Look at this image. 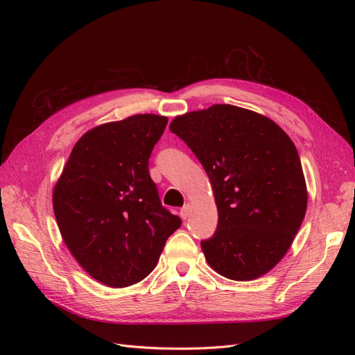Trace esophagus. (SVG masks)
Listing matches in <instances>:
<instances>
[{
    "instance_id": "1",
    "label": "esophagus",
    "mask_w": 355,
    "mask_h": 355,
    "mask_svg": "<svg viewBox=\"0 0 355 355\" xmlns=\"http://www.w3.org/2000/svg\"><path fill=\"white\" fill-rule=\"evenodd\" d=\"M189 213H191V206H189V204H187V206H184V207L180 209V218L182 219H187L189 216Z\"/></svg>"
}]
</instances>
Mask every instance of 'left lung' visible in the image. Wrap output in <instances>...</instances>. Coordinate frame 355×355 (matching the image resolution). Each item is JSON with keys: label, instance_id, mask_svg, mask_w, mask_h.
Listing matches in <instances>:
<instances>
[{"label": "left lung", "instance_id": "left-lung-1", "mask_svg": "<svg viewBox=\"0 0 355 355\" xmlns=\"http://www.w3.org/2000/svg\"><path fill=\"white\" fill-rule=\"evenodd\" d=\"M211 182L218 230L201 241L207 263L235 282L270 272L292 245L308 192L297 149L270 118L234 105L178 115L170 123Z\"/></svg>", "mask_w": 355, "mask_h": 355}]
</instances>
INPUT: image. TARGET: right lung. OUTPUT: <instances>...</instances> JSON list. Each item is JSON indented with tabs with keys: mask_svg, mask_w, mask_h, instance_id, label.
I'll use <instances>...</instances> for the list:
<instances>
[{
	"mask_svg": "<svg viewBox=\"0 0 355 355\" xmlns=\"http://www.w3.org/2000/svg\"><path fill=\"white\" fill-rule=\"evenodd\" d=\"M167 121L137 114L92 128L75 144L53 189L63 241L84 271L105 286L144 280L182 225L161 206L148 170Z\"/></svg>",
	"mask_w": 355,
	"mask_h": 355,
	"instance_id": "1",
	"label": "right lung"
}]
</instances>
